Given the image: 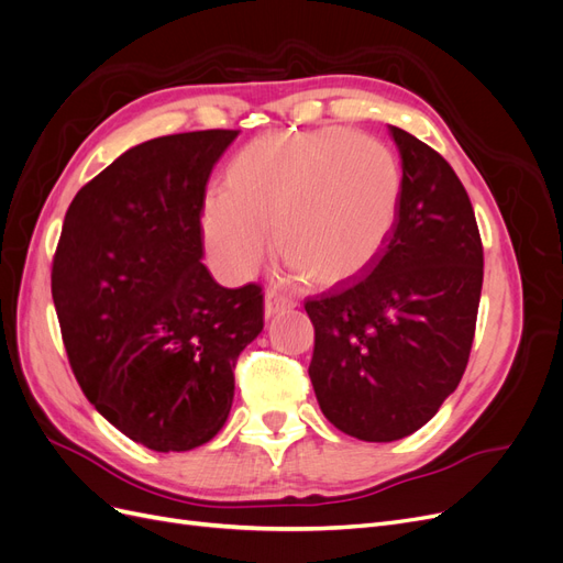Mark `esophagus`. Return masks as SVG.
<instances>
[{
    "instance_id": "obj_1",
    "label": "esophagus",
    "mask_w": 563,
    "mask_h": 563,
    "mask_svg": "<svg viewBox=\"0 0 563 563\" xmlns=\"http://www.w3.org/2000/svg\"><path fill=\"white\" fill-rule=\"evenodd\" d=\"M294 308H296V300L282 296L279 291H267V296H265V314L267 317H275L279 312L294 310Z\"/></svg>"
}]
</instances>
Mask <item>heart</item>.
Returning <instances> with one entry per match:
<instances>
[{"mask_svg":"<svg viewBox=\"0 0 563 563\" xmlns=\"http://www.w3.org/2000/svg\"><path fill=\"white\" fill-rule=\"evenodd\" d=\"M401 164L385 143L345 129L261 139L225 172V192L201 209L213 263L244 279L261 265L267 230L282 258L312 286L366 272L395 230Z\"/></svg>","mask_w":563,"mask_h":563,"instance_id":"1","label":"heart"}]
</instances>
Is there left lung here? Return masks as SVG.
Returning a JSON list of instances; mask_svg holds the SVG:
<instances>
[{"instance_id":"left-lung-1","label":"left lung","mask_w":563,"mask_h":563,"mask_svg":"<svg viewBox=\"0 0 563 563\" xmlns=\"http://www.w3.org/2000/svg\"><path fill=\"white\" fill-rule=\"evenodd\" d=\"M389 133L404 174L395 230L368 275L305 302L321 413L362 441L404 439L434 418L465 373L484 282L463 183L416 135Z\"/></svg>"}]
</instances>
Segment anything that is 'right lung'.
<instances>
[{
    "instance_id": "1",
    "label": "right lung",
    "mask_w": 563,
    "mask_h": 563,
    "mask_svg": "<svg viewBox=\"0 0 563 563\" xmlns=\"http://www.w3.org/2000/svg\"><path fill=\"white\" fill-rule=\"evenodd\" d=\"M240 131L162 135L126 150L65 213L51 294L87 399L152 451H190L223 428L234 364L263 331V288L220 286L201 209Z\"/></svg>"
}]
</instances>
